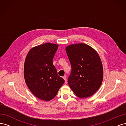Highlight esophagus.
<instances>
[{
	"label": "esophagus",
	"instance_id": "esophagus-1",
	"mask_svg": "<svg viewBox=\"0 0 126 126\" xmlns=\"http://www.w3.org/2000/svg\"><path fill=\"white\" fill-rule=\"evenodd\" d=\"M63 78L64 80V81H65V82L66 83L67 82V77H66V76H64L63 77Z\"/></svg>",
	"mask_w": 126,
	"mask_h": 126
}]
</instances>
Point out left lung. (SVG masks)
I'll return each instance as SVG.
<instances>
[{
	"label": "left lung",
	"instance_id": "obj_1",
	"mask_svg": "<svg viewBox=\"0 0 126 126\" xmlns=\"http://www.w3.org/2000/svg\"><path fill=\"white\" fill-rule=\"evenodd\" d=\"M66 51L71 66L68 85L77 97L91 96L102 82L103 68L99 56L92 47L82 43L68 46Z\"/></svg>",
	"mask_w": 126,
	"mask_h": 126
}]
</instances>
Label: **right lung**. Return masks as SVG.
I'll use <instances>...</instances> for the list:
<instances>
[{
    "label": "right lung",
    "instance_id": "obj_1",
    "mask_svg": "<svg viewBox=\"0 0 126 126\" xmlns=\"http://www.w3.org/2000/svg\"><path fill=\"white\" fill-rule=\"evenodd\" d=\"M58 48L56 44H43L32 48L26 57L25 82L31 92L39 99H52L64 82L52 63Z\"/></svg>",
    "mask_w": 126,
    "mask_h": 126
}]
</instances>
